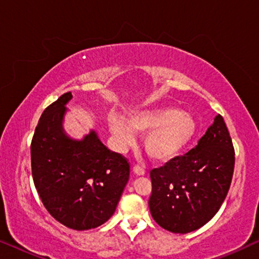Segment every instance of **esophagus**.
<instances>
[{"instance_id":"34e87169","label":"esophagus","mask_w":259,"mask_h":259,"mask_svg":"<svg viewBox=\"0 0 259 259\" xmlns=\"http://www.w3.org/2000/svg\"><path fill=\"white\" fill-rule=\"evenodd\" d=\"M133 172L136 173L137 176H144L145 172H146V171H145L143 167H140L139 165H134L133 166Z\"/></svg>"}]
</instances>
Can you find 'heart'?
<instances>
[{
    "label": "heart",
    "instance_id": "1",
    "mask_svg": "<svg viewBox=\"0 0 259 259\" xmlns=\"http://www.w3.org/2000/svg\"><path fill=\"white\" fill-rule=\"evenodd\" d=\"M109 128L121 150L134 144V130L147 133L144 139L145 151L153 160L165 162L189 146L197 133V121L187 112L160 107L130 113L128 122L119 116H112Z\"/></svg>",
    "mask_w": 259,
    "mask_h": 259
}]
</instances>
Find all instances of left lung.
<instances>
[{
    "label": "left lung",
    "instance_id": "obj_1",
    "mask_svg": "<svg viewBox=\"0 0 259 259\" xmlns=\"http://www.w3.org/2000/svg\"><path fill=\"white\" fill-rule=\"evenodd\" d=\"M235 168V148L221 114L187 153L150 172L148 206L162 229L187 233L201 228L221 208Z\"/></svg>",
    "mask_w": 259,
    "mask_h": 259
}]
</instances>
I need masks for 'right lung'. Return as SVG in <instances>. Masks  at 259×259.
<instances>
[{
	"label": "right lung",
	"instance_id": "1",
	"mask_svg": "<svg viewBox=\"0 0 259 259\" xmlns=\"http://www.w3.org/2000/svg\"><path fill=\"white\" fill-rule=\"evenodd\" d=\"M62 94L42 113L30 145L31 176L42 204L59 223L82 231L98 228L114 213L130 179V162L108 150L94 131L82 140L66 136Z\"/></svg>",
	"mask_w": 259,
	"mask_h": 259
}]
</instances>
